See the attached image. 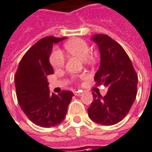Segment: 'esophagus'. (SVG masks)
<instances>
[{
  "label": "esophagus",
  "instance_id": "34e87169",
  "mask_svg": "<svg viewBox=\"0 0 152 152\" xmlns=\"http://www.w3.org/2000/svg\"><path fill=\"white\" fill-rule=\"evenodd\" d=\"M75 95L77 96H80L82 95V91H75Z\"/></svg>",
  "mask_w": 152,
  "mask_h": 152
}]
</instances>
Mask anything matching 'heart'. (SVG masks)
<instances>
[{
  "label": "heart",
  "mask_w": 152,
  "mask_h": 152,
  "mask_svg": "<svg viewBox=\"0 0 152 152\" xmlns=\"http://www.w3.org/2000/svg\"><path fill=\"white\" fill-rule=\"evenodd\" d=\"M65 48L72 56L80 59L81 61H90L92 57L90 56V47L86 41L80 38H76L67 41L65 44ZM50 62L54 69H59L64 66L65 57L62 51L59 49H54L50 56Z\"/></svg>",
  "instance_id": "heart-1"
}]
</instances>
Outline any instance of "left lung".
<instances>
[{"label": "left lung", "mask_w": 152, "mask_h": 152, "mask_svg": "<svg viewBox=\"0 0 152 152\" xmlns=\"http://www.w3.org/2000/svg\"><path fill=\"white\" fill-rule=\"evenodd\" d=\"M97 44L101 65L94 80L97 86L108 88L105 96L92 92L93 102L88 115L93 121L104 126L120 122L127 115L137 96V75L122 46L104 34L94 35Z\"/></svg>", "instance_id": "8db88e82"}]
</instances>
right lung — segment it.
<instances>
[{
	"instance_id": "1",
	"label": "right lung",
	"mask_w": 152,
	"mask_h": 152,
	"mask_svg": "<svg viewBox=\"0 0 152 152\" xmlns=\"http://www.w3.org/2000/svg\"><path fill=\"white\" fill-rule=\"evenodd\" d=\"M66 37H44L23 56L15 76L16 96L21 110L29 119L41 127H51L62 121L73 92L50 94L47 76L53 74L49 61L53 44Z\"/></svg>"
}]
</instances>
